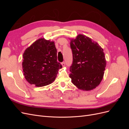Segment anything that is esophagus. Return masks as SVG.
I'll list each match as a JSON object with an SVG mask.
<instances>
[{
  "instance_id": "1",
  "label": "esophagus",
  "mask_w": 129,
  "mask_h": 129,
  "mask_svg": "<svg viewBox=\"0 0 129 129\" xmlns=\"http://www.w3.org/2000/svg\"><path fill=\"white\" fill-rule=\"evenodd\" d=\"M61 65H62V67H64V66H65V63H64V62H62V63H61Z\"/></svg>"
}]
</instances>
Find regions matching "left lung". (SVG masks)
Wrapping results in <instances>:
<instances>
[{
    "mask_svg": "<svg viewBox=\"0 0 129 129\" xmlns=\"http://www.w3.org/2000/svg\"><path fill=\"white\" fill-rule=\"evenodd\" d=\"M73 64L69 77L79 89H95L102 80L107 65L103 49L98 43L83 34L71 39Z\"/></svg>",
    "mask_w": 129,
    "mask_h": 129,
    "instance_id": "left-lung-1",
    "label": "left lung"
}]
</instances>
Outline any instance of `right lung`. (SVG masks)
I'll return each instance as SVG.
<instances>
[{"label":"right lung","instance_id":"add662e5","mask_svg":"<svg viewBox=\"0 0 129 129\" xmlns=\"http://www.w3.org/2000/svg\"><path fill=\"white\" fill-rule=\"evenodd\" d=\"M25 79L30 84L44 87L55 80L62 65L57 61L54 41L40 38L26 48L22 63Z\"/></svg>","mask_w":129,"mask_h":129}]
</instances>
